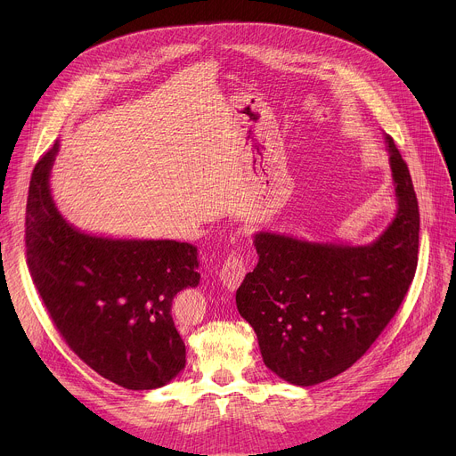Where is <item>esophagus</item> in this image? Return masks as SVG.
<instances>
[{
  "instance_id": "34e87169",
  "label": "esophagus",
  "mask_w": 456,
  "mask_h": 456,
  "mask_svg": "<svg viewBox=\"0 0 456 456\" xmlns=\"http://www.w3.org/2000/svg\"><path fill=\"white\" fill-rule=\"evenodd\" d=\"M247 274V267H245V262L243 257L238 254V252H231L225 259H224V265L220 269V280L222 283L229 289V290H234L240 287V283L243 281Z\"/></svg>"
}]
</instances>
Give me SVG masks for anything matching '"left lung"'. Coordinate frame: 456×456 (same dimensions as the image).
<instances>
[{
	"label": "left lung",
	"instance_id": "8db88e82",
	"mask_svg": "<svg viewBox=\"0 0 456 456\" xmlns=\"http://www.w3.org/2000/svg\"><path fill=\"white\" fill-rule=\"evenodd\" d=\"M397 215L370 245L312 243L257 232V265L236 290L267 368L297 386L348 370L399 310L419 262V202L410 169L386 137Z\"/></svg>",
	"mask_w": 456,
	"mask_h": 456
}]
</instances>
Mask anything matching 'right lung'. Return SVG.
<instances>
[{
    "label": "right lung",
    "instance_id": "add662e5",
    "mask_svg": "<svg viewBox=\"0 0 456 456\" xmlns=\"http://www.w3.org/2000/svg\"><path fill=\"white\" fill-rule=\"evenodd\" d=\"M55 142L36 164L27 264L53 327L74 354L126 389H155L185 366L173 297L200 283L199 250L175 240H111L64 220L50 194Z\"/></svg>",
    "mask_w": 456,
    "mask_h": 456
}]
</instances>
